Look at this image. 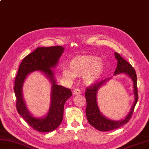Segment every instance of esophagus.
Returning <instances> with one entry per match:
<instances>
[{"instance_id": "34e87169", "label": "esophagus", "mask_w": 149, "mask_h": 149, "mask_svg": "<svg viewBox=\"0 0 149 149\" xmlns=\"http://www.w3.org/2000/svg\"><path fill=\"white\" fill-rule=\"evenodd\" d=\"M81 90L79 89H75L73 91V95H79L81 94Z\"/></svg>"}]
</instances>
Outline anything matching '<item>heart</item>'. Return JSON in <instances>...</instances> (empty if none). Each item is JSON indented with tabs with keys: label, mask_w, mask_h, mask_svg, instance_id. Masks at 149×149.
Instances as JSON below:
<instances>
[{
	"label": "heart",
	"mask_w": 149,
	"mask_h": 149,
	"mask_svg": "<svg viewBox=\"0 0 149 149\" xmlns=\"http://www.w3.org/2000/svg\"><path fill=\"white\" fill-rule=\"evenodd\" d=\"M69 68L62 69V75L65 79L72 81L75 77H82L85 84L91 85L99 79L104 72V65L99 57L83 55L71 59Z\"/></svg>",
	"instance_id": "1"
}]
</instances>
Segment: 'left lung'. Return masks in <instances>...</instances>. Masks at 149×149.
Here are the masks:
<instances>
[{
    "label": "left lung",
    "instance_id": "1",
    "mask_svg": "<svg viewBox=\"0 0 149 149\" xmlns=\"http://www.w3.org/2000/svg\"><path fill=\"white\" fill-rule=\"evenodd\" d=\"M115 58L117 59V66L114 72V75H117L121 73H124L131 78L133 82V91L134 94V102L132 104L130 111L125 118L121 120H113L103 115L100 113L97 101V95L99 88L106 84L110 79L109 78L105 79L97 82L91 86L88 87L85 92V97L86 99V115L88 121L91 125L100 131H109L122 127L127 123L134 111V107L138 100V94L137 90V76L134 68L132 65L123 59L118 53L115 52Z\"/></svg>",
    "mask_w": 149,
    "mask_h": 149
}]
</instances>
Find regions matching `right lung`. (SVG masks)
Wrapping results in <instances>:
<instances>
[{
  "label": "right lung",
  "mask_w": 149,
  "mask_h": 149,
  "mask_svg": "<svg viewBox=\"0 0 149 149\" xmlns=\"http://www.w3.org/2000/svg\"><path fill=\"white\" fill-rule=\"evenodd\" d=\"M63 52L64 48L61 46L38 47L22 60L15 78L14 91L17 111L31 127L41 132H51L61 124L65 103L72 95L70 89L56 83L51 69L58 65ZM34 71H42L52 84L50 108L47 115L42 118L34 117L29 111L22 94L24 79L28 74Z\"/></svg>",
  "instance_id": "add662e5"
}]
</instances>
